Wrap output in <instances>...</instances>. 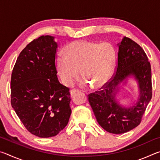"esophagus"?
I'll list each match as a JSON object with an SVG mask.
<instances>
[{"label":"esophagus","mask_w":160,"mask_h":160,"mask_svg":"<svg viewBox=\"0 0 160 160\" xmlns=\"http://www.w3.org/2000/svg\"><path fill=\"white\" fill-rule=\"evenodd\" d=\"M78 92H79V91H78V90H75V89H73V90H70V95L73 96L75 93Z\"/></svg>","instance_id":"34e87169"}]
</instances>
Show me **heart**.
<instances>
[{"label":"heart","instance_id":"1","mask_svg":"<svg viewBox=\"0 0 160 160\" xmlns=\"http://www.w3.org/2000/svg\"><path fill=\"white\" fill-rule=\"evenodd\" d=\"M116 63V51L109 43H94L79 40L70 43L65 54L56 56V66L62 82L71 85L79 78L80 71L88 82L95 88L104 85L113 74Z\"/></svg>","mask_w":160,"mask_h":160}]
</instances>
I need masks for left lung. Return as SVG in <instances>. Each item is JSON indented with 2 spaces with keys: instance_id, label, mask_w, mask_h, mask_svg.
I'll list each match as a JSON object with an SVG mask.
<instances>
[{
  "instance_id": "obj_1",
  "label": "left lung",
  "mask_w": 160,
  "mask_h": 160,
  "mask_svg": "<svg viewBox=\"0 0 160 160\" xmlns=\"http://www.w3.org/2000/svg\"><path fill=\"white\" fill-rule=\"evenodd\" d=\"M115 73L99 91L88 94V101L97 122L105 131L121 134L139 125L152 99L151 66L144 50L136 42L124 37L118 44ZM132 75L139 82L140 98L134 106L121 107L115 100L118 84Z\"/></svg>"
}]
</instances>
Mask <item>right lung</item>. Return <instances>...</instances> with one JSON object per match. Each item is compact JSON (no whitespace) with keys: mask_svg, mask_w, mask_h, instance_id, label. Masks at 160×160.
I'll list each match as a JSON object with an SVG mask.
<instances>
[{"mask_svg":"<svg viewBox=\"0 0 160 160\" xmlns=\"http://www.w3.org/2000/svg\"><path fill=\"white\" fill-rule=\"evenodd\" d=\"M53 39L43 35L27 45L10 81L12 107L26 129L39 138L58 134L71 114L70 89L56 75L58 44Z\"/></svg>","mask_w":160,"mask_h":160,"instance_id":"add662e5","label":"right lung"}]
</instances>
